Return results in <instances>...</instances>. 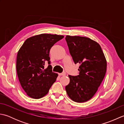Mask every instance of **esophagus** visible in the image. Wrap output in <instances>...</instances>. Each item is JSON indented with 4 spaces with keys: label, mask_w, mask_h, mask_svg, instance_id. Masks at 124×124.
I'll return each mask as SVG.
<instances>
[{
    "label": "esophagus",
    "mask_w": 124,
    "mask_h": 124,
    "mask_svg": "<svg viewBox=\"0 0 124 124\" xmlns=\"http://www.w3.org/2000/svg\"><path fill=\"white\" fill-rule=\"evenodd\" d=\"M65 75H66V73H65V72H63V73H59L60 76H65Z\"/></svg>",
    "instance_id": "34e87169"
}]
</instances>
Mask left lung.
Wrapping results in <instances>:
<instances>
[{
    "instance_id": "8db88e82",
    "label": "left lung",
    "mask_w": 124,
    "mask_h": 124,
    "mask_svg": "<svg viewBox=\"0 0 124 124\" xmlns=\"http://www.w3.org/2000/svg\"><path fill=\"white\" fill-rule=\"evenodd\" d=\"M65 40L73 61L80 64L79 75H69L65 90L72 101L86 102L96 93L106 75V57L100 45L89 38L67 35Z\"/></svg>"
}]
</instances>
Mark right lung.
<instances>
[{
    "mask_svg": "<svg viewBox=\"0 0 124 124\" xmlns=\"http://www.w3.org/2000/svg\"><path fill=\"white\" fill-rule=\"evenodd\" d=\"M63 36L42 33L28 38L18 50L16 71L18 80L27 95L39 99L48 93L56 81L57 73L52 72L50 64V49Z\"/></svg>",
    "mask_w": 124,
    "mask_h": 124,
    "instance_id": "add662e5",
    "label": "right lung"
}]
</instances>
